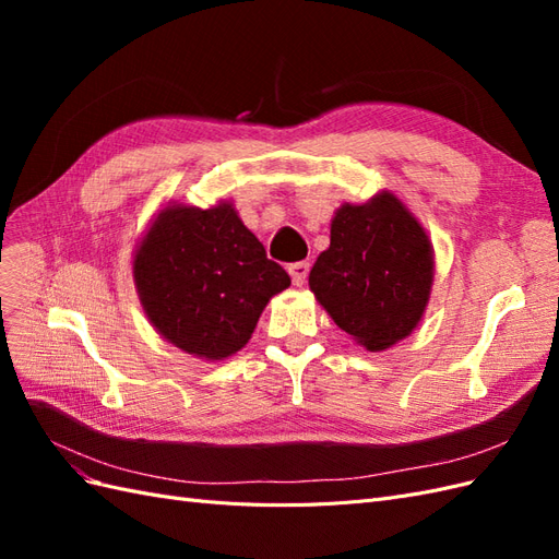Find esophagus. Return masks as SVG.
Masks as SVG:
<instances>
[{
	"mask_svg": "<svg viewBox=\"0 0 559 559\" xmlns=\"http://www.w3.org/2000/svg\"><path fill=\"white\" fill-rule=\"evenodd\" d=\"M308 273H310V263H308V261H298V263H292V265H289V275H292V280H294L296 286L306 284Z\"/></svg>",
	"mask_w": 559,
	"mask_h": 559,
	"instance_id": "obj_1",
	"label": "esophagus"
}]
</instances>
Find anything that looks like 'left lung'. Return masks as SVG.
<instances>
[{"label":"left lung","instance_id":"1","mask_svg":"<svg viewBox=\"0 0 559 559\" xmlns=\"http://www.w3.org/2000/svg\"><path fill=\"white\" fill-rule=\"evenodd\" d=\"M433 247L425 228L389 191L345 205L331 222V245L310 270L319 306L368 352L411 335L429 302Z\"/></svg>","mask_w":559,"mask_h":559}]
</instances>
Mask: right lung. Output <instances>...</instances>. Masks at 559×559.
<instances>
[{"mask_svg":"<svg viewBox=\"0 0 559 559\" xmlns=\"http://www.w3.org/2000/svg\"><path fill=\"white\" fill-rule=\"evenodd\" d=\"M132 277L154 329L207 361L240 352L267 300L292 284L230 202L160 210L134 251Z\"/></svg>","mask_w":559,"mask_h":559,"instance_id":"right-lung-1","label":"right lung"}]
</instances>
